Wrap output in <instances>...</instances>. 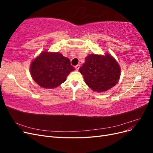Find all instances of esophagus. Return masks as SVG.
Returning a JSON list of instances; mask_svg holds the SVG:
<instances>
[{"mask_svg":"<svg viewBox=\"0 0 153 153\" xmlns=\"http://www.w3.org/2000/svg\"><path fill=\"white\" fill-rule=\"evenodd\" d=\"M79 68H80V65H79V64H78V65L75 66L76 70H78V69H79Z\"/></svg>","mask_w":153,"mask_h":153,"instance_id":"34e87169","label":"esophagus"}]
</instances>
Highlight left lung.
Listing matches in <instances>:
<instances>
[{
    "label": "left lung",
    "mask_w": 153,
    "mask_h": 153,
    "mask_svg": "<svg viewBox=\"0 0 153 153\" xmlns=\"http://www.w3.org/2000/svg\"><path fill=\"white\" fill-rule=\"evenodd\" d=\"M79 71L91 89L101 92L117 84L121 69L117 61L108 53L105 55L91 54L85 58Z\"/></svg>",
    "instance_id": "1"
}]
</instances>
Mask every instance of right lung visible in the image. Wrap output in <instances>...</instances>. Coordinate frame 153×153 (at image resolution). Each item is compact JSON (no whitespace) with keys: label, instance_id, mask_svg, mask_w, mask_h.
I'll return each mask as SVG.
<instances>
[{"label":"right lung","instance_id":"add662e5","mask_svg":"<svg viewBox=\"0 0 153 153\" xmlns=\"http://www.w3.org/2000/svg\"><path fill=\"white\" fill-rule=\"evenodd\" d=\"M75 68L70 61L60 53L44 52L30 64V74L33 80L45 89H53L66 80L69 73Z\"/></svg>","mask_w":153,"mask_h":153}]
</instances>
